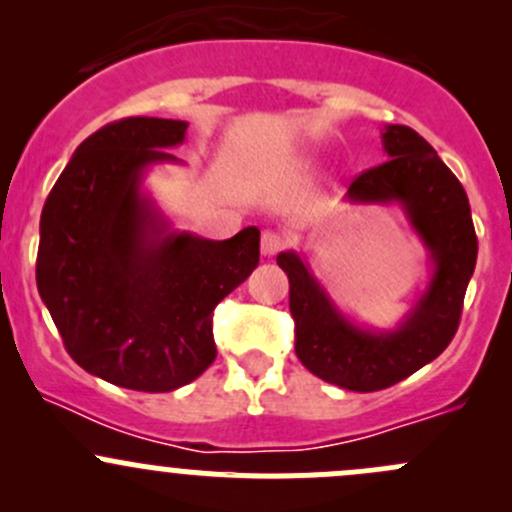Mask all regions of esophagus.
Here are the masks:
<instances>
[{
    "mask_svg": "<svg viewBox=\"0 0 512 512\" xmlns=\"http://www.w3.org/2000/svg\"><path fill=\"white\" fill-rule=\"evenodd\" d=\"M282 247H285V237H282L280 232H277V230H265V232H262V240H260L262 255L272 257V255H277V252H280Z\"/></svg>",
    "mask_w": 512,
    "mask_h": 512,
    "instance_id": "34e87169",
    "label": "esophagus"
}]
</instances>
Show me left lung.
Returning <instances> with one entry per match:
<instances>
[{"label":"left lung","instance_id":"1","mask_svg":"<svg viewBox=\"0 0 512 512\" xmlns=\"http://www.w3.org/2000/svg\"><path fill=\"white\" fill-rule=\"evenodd\" d=\"M381 143L389 160L349 185L347 203L401 205L428 250L431 280L406 317L394 329L361 327L332 302L304 255H277L289 277L299 361L319 379L361 394L399 384L451 344L478 257L466 190L431 143L409 126H386Z\"/></svg>","mask_w":512,"mask_h":512}]
</instances>
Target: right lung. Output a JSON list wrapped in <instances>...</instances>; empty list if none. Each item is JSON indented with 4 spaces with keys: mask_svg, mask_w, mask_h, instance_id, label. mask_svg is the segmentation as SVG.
<instances>
[{
    "mask_svg": "<svg viewBox=\"0 0 512 512\" xmlns=\"http://www.w3.org/2000/svg\"><path fill=\"white\" fill-rule=\"evenodd\" d=\"M188 123L133 116L91 133L46 198L36 287L66 352L98 379L175 391L215 361L213 309L260 262V230H173L143 190Z\"/></svg>",
    "mask_w": 512,
    "mask_h": 512,
    "instance_id": "obj_1",
    "label": "right lung"
}]
</instances>
